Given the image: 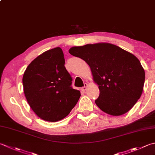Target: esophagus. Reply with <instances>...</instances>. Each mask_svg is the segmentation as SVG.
Segmentation results:
<instances>
[{
  "label": "esophagus",
  "mask_w": 155,
  "mask_h": 155,
  "mask_svg": "<svg viewBox=\"0 0 155 155\" xmlns=\"http://www.w3.org/2000/svg\"><path fill=\"white\" fill-rule=\"evenodd\" d=\"M87 84L85 83V84H84V87H83L81 88V90L83 91H85V90L87 89Z\"/></svg>",
  "instance_id": "esophagus-1"
}]
</instances>
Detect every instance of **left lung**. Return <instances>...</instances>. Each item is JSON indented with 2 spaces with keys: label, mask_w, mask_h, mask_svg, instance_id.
I'll list each match as a JSON object with an SVG mask.
<instances>
[{
  "label": "left lung",
  "mask_w": 155,
  "mask_h": 155,
  "mask_svg": "<svg viewBox=\"0 0 155 155\" xmlns=\"http://www.w3.org/2000/svg\"><path fill=\"white\" fill-rule=\"evenodd\" d=\"M69 53L90 66L100 91L95 102L103 111L121 116L140 99L145 72L139 60L131 53L108 43L72 47Z\"/></svg>",
  "instance_id": "left-lung-1"
}]
</instances>
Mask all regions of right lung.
Wrapping results in <instances>:
<instances>
[{
  "label": "right lung",
  "instance_id": "1",
  "mask_svg": "<svg viewBox=\"0 0 155 155\" xmlns=\"http://www.w3.org/2000/svg\"><path fill=\"white\" fill-rule=\"evenodd\" d=\"M60 48L45 51L27 66L23 77L24 93L30 107L42 120L57 122L66 117L81 97L72 87Z\"/></svg>",
  "mask_w": 155,
  "mask_h": 155
}]
</instances>
